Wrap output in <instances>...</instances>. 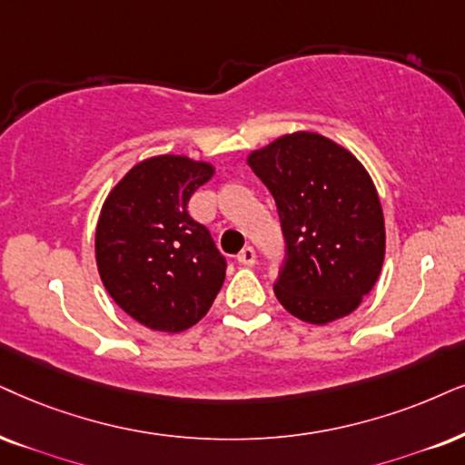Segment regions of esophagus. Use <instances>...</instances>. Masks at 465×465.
<instances>
[{
    "mask_svg": "<svg viewBox=\"0 0 465 465\" xmlns=\"http://www.w3.org/2000/svg\"><path fill=\"white\" fill-rule=\"evenodd\" d=\"M255 260H257V255H255V249H252V246H244V249L238 252V262L242 263V266H252Z\"/></svg>",
    "mask_w": 465,
    "mask_h": 465,
    "instance_id": "esophagus-1",
    "label": "esophagus"
}]
</instances>
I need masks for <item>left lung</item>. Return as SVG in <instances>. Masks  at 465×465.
<instances>
[{"instance_id": "1", "label": "left lung", "mask_w": 465, "mask_h": 465, "mask_svg": "<svg viewBox=\"0 0 465 465\" xmlns=\"http://www.w3.org/2000/svg\"><path fill=\"white\" fill-rule=\"evenodd\" d=\"M285 238L279 302L309 324L350 315L384 263V214L364 167L334 141L293 133L249 156Z\"/></svg>"}]
</instances>
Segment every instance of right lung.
I'll return each instance as SVG.
<instances>
[{"instance_id": "add662e5", "label": "right lung", "mask_w": 465, "mask_h": 465, "mask_svg": "<svg viewBox=\"0 0 465 465\" xmlns=\"http://www.w3.org/2000/svg\"><path fill=\"white\" fill-rule=\"evenodd\" d=\"M208 163L154 156L134 164L103 205L96 263L109 296L139 324L180 332L213 307L227 260L210 229L189 214Z\"/></svg>"}]
</instances>
